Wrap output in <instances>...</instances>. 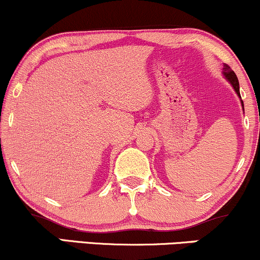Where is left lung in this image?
<instances>
[{"label": "left lung", "instance_id": "8db88e82", "mask_svg": "<svg viewBox=\"0 0 260 260\" xmlns=\"http://www.w3.org/2000/svg\"><path fill=\"white\" fill-rule=\"evenodd\" d=\"M222 76L225 77L226 79H228V82L231 84L232 88H234V90L236 91V94L238 95V98L241 99V94H240V83H238V79H237V76H236L234 71L231 70V68L229 67L228 64L223 63L222 64ZM241 105H242V109L244 111V107H243V101L241 100Z\"/></svg>", "mask_w": 260, "mask_h": 260}]
</instances>
